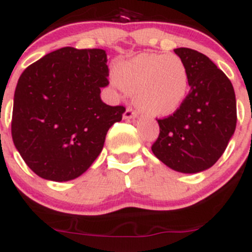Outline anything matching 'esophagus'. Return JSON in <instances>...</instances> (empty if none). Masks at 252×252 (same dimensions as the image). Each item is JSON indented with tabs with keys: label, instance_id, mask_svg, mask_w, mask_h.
<instances>
[{
	"label": "esophagus",
	"instance_id": "esophagus-1",
	"mask_svg": "<svg viewBox=\"0 0 252 252\" xmlns=\"http://www.w3.org/2000/svg\"><path fill=\"white\" fill-rule=\"evenodd\" d=\"M136 116H138V113H136V112L134 111L133 108H130V107H128V108L126 109V112H124L123 118H124V119H131V118H135Z\"/></svg>",
	"mask_w": 252,
	"mask_h": 252
}]
</instances>
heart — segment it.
<instances>
[{
  "label": "heart",
  "mask_w": 252,
  "mask_h": 252,
  "mask_svg": "<svg viewBox=\"0 0 252 252\" xmlns=\"http://www.w3.org/2000/svg\"><path fill=\"white\" fill-rule=\"evenodd\" d=\"M117 85L134 94L136 107L153 117H167L183 104L189 91V72L175 54L143 53L114 66Z\"/></svg>",
  "instance_id": "1"
}]
</instances>
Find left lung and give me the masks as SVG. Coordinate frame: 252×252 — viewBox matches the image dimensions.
Here are the masks:
<instances>
[{
  "label": "left lung",
  "instance_id": "8db88e82",
  "mask_svg": "<svg viewBox=\"0 0 252 252\" xmlns=\"http://www.w3.org/2000/svg\"><path fill=\"white\" fill-rule=\"evenodd\" d=\"M189 72V92L173 114L156 119L154 155L172 170L197 173L212 167L228 146L236 126V99L226 75L199 51L177 48Z\"/></svg>",
  "mask_w": 252,
  "mask_h": 252
}]
</instances>
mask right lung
I'll use <instances>...</instances> for the list:
<instances>
[{"mask_svg":"<svg viewBox=\"0 0 252 252\" xmlns=\"http://www.w3.org/2000/svg\"><path fill=\"white\" fill-rule=\"evenodd\" d=\"M108 75L106 51L71 46L46 54L22 72L12 139L39 177L74 180L101 154L107 131L126 112L123 106L102 102Z\"/></svg>","mask_w":252,"mask_h":252,"instance_id":"1","label":"right lung"}]
</instances>
